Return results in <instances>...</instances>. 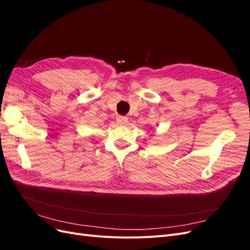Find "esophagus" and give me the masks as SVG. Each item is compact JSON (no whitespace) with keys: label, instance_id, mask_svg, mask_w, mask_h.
<instances>
[{"label":"esophagus","instance_id":"34e87169","mask_svg":"<svg viewBox=\"0 0 250 250\" xmlns=\"http://www.w3.org/2000/svg\"><path fill=\"white\" fill-rule=\"evenodd\" d=\"M127 121H128V119H127L126 117H124V116H119V117L117 118V122H118V124H121V125H124V124H126V123H127Z\"/></svg>","mask_w":250,"mask_h":250}]
</instances>
